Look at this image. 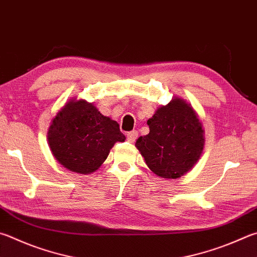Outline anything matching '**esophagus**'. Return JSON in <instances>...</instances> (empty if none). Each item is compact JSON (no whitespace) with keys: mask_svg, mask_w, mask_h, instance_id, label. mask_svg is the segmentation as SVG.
Masks as SVG:
<instances>
[{"mask_svg":"<svg viewBox=\"0 0 257 257\" xmlns=\"http://www.w3.org/2000/svg\"><path fill=\"white\" fill-rule=\"evenodd\" d=\"M137 137H138V133L136 132V130H133V132H130V133L127 134V139H128V142H130V143L136 142Z\"/></svg>","mask_w":257,"mask_h":257,"instance_id":"34e87169","label":"esophagus"}]
</instances>
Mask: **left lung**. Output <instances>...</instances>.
Here are the masks:
<instances>
[{"label": "left lung", "mask_w": 257, "mask_h": 257, "mask_svg": "<svg viewBox=\"0 0 257 257\" xmlns=\"http://www.w3.org/2000/svg\"><path fill=\"white\" fill-rule=\"evenodd\" d=\"M149 134L135 146L154 174L179 179L192 169L204 147V130L192 105L179 96L148 119Z\"/></svg>", "instance_id": "obj_1"}]
</instances>
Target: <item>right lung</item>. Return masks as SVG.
<instances>
[{
	"label": "right lung",
	"mask_w": 257,
	"mask_h": 257,
	"mask_svg": "<svg viewBox=\"0 0 257 257\" xmlns=\"http://www.w3.org/2000/svg\"><path fill=\"white\" fill-rule=\"evenodd\" d=\"M48 145L60 165L78 174H91L103 164L116 142H124L119 123L83 99L65 103L51 120Z\"/></svg>",
	"instance_id": "1"
}]
</instances>
